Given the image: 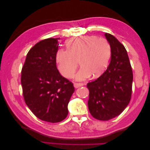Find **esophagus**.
Masks as SVG:
<instances>
[{
    "label": "esophagus",
    "instance_id": "esophagus-1",
    "mask_svg": "<svg viewBox=\"0 0 150 150\" xmlns=\"http://www.w3.org/2000/svg\"><path fill=\"white\" fill-rule=\"evenodd\" d=\"M84 84H83V83H74V86L75 88H78L79 87H81V86H84Z\"/></svg>",
    "mask_w": 150,
    "mask_h": 150
}]
</instances>
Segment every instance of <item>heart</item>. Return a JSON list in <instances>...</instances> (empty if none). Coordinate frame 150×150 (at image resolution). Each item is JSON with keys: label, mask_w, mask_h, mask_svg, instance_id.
Instances as JSON below:
<instances>
[{"label": "heart", "mask_w": 150, "mask_h": 150, "mask_svg": "<svg viewBox=\"0 0 150 150\" xmlns=\"http://www.w3.org/2000/svg\"><path fill=\"white\" fill-rule=\"evenodd\" d=\"M67 49H59L55 56L58 71L67 78L74 75L78 61L81 66L76 76L78 81H84L93 76L101 74L108 65L111 57V45L108 40L95 35L78 36L66 42Z\"/></svg>", "instance_id": "obj_1"}]
</instances>
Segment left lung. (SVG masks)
<instances>
[{"label": "left lung", "instance_id": "1", "mask_svg": "<svg viewBox=\"0 0 150 150\" xmlns=\"http://www.w3.org/2000/svg\"><path fill=\"white\" fill-rule=\"evenodd\" d=\"M111 48L110 64L104 73L87 84L88 108L94 118L108 121L120 115L132 94V68L125 46L115 36L105 33Z\"/></svg>", "mask_w": 150, "mask_h": 150}]
</instances>
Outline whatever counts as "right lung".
<instances>
[{"label": "right lung", "instance_id": "add662e5", "mask_svg": "<svg viewBox=\"0 0 150 150\" xmlns=\"http://www.w3.org/2000/svg\"><path fill=\"white\" fill-rule=\"evenodd\" d=\"M59 38L40 40L28 52L21 71L25 104L39 119L58 122L67 116V105L74 91L73 84L56 67Z\"/></svg>", "mask_w": 150, "mask_h": 150}]
</instances>
